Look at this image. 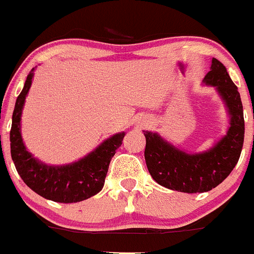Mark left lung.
<instances>
[{
	"label": "left lung",
	"mask_w": 254,
	"mask_h": 254,
	"mask_svg": "<svg viewBox=\"0 0 254 254\" xmlns=\"http://www.w3.org/2000/svg\"><path fill=\"white\" fill-rule=\"evenodd\" d=\"M203 81L218 89L231 116L228 132L213 148L203 153L188 154L157 133L144 131V159L149 175L158 185L178 192H208L217 187L233 171L242 152L245 118L237 86L217 59L212 60L211 71Z\"/></svg>",
	"instance_id": "1"
}]
</instances>
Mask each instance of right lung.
<instances>
[{
	"label": "right lung",
	"mask_w": 254,
	"mask_h": 254,
	"mask_svg": "<svg viewBox=\"0 0 254 254\" xmlns=\"http://www.w3.org/2000/svg\"><path fill=\"white\" fill-rule=\"evenodd\" d=\"M33 69L27 74L22 92L18 95L12 115L9 132L11 157L23 182L41 197L60 203H76L97 194L105 185L108 166L116 149L122 144L125 132L112 136L92 153L72 165L53 167L41 163L28 153L21 137V115L32 83Z\"/></svg>",
	"instance_id": "obj_1"
}]
</instances>
